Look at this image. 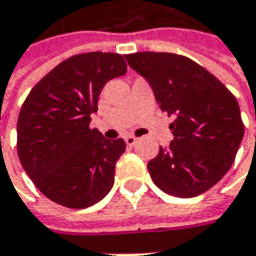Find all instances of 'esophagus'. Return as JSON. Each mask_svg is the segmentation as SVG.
I'll list each match as a JSON object with an SVG mask.
<instances>
[{
  "mask_svg": "<svg viewBox=\"0 0 256 256\" xmlns=\"http://www.w3.org/2000/svg\"><path fill=\"white\" fill-rule=\"evenodd\" d=\"M124 140H125V142H126V145H130V146H132V145H135V144H136V141H138V140H136V138H135L134 135H126V136H125Z\"/></svg>",
  "mask_w": 256,
  "mask_h": 256,
  "instance_id": "obj_1",
  "label": "esophagus"
}]
</instances>
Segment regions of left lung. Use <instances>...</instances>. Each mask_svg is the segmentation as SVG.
I'll list each match as a JSON object with an SVG mask.
<instances>
[{
    "label": "left lung",
    "instance_id": "obj_1",
    "mask_svg": "<svg viewBox=\"0 0 256 256\" xmlns=\"http://www.w3.org/2000/svg\"><path fill=\"white\" fill-rule=\"evenodd\" d=\"M128 65L175 115L174 140L148 162L154 184L178 198L198 196L230 171L244 136L238 101L218 78L184 55L135 52Z\"/></svg>",
    "mask_w": 256,
    "mask_h": 256
}]
</instances>
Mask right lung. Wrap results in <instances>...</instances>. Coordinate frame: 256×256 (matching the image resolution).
I'll return each instance as SVG.
<instances>
[{
    "label": "right lung",
    "mask_w": 256,
    "mask_h": 256,
    "mask_svg": "<svg viewBox=\"0 0 256 256\" xmlns=\"http://www.w3.org/2000/svg\"><path fill=\"white\" fill-rule=\"evenodd\" d=\"M125 72L122 55H74L28 94L16 124V151L31 181L51 201L82 210L111 191L126 145L122 138H104L90 122L104 85Z\"/></svg>",
    "instance_id": "add662e5"
}]
</instances>
